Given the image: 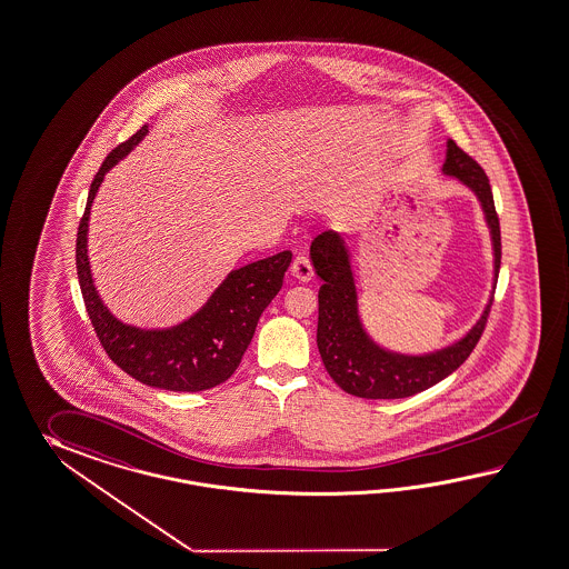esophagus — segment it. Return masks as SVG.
<instances>
[{"label": "esophagus", "mask_w": 569, "mask_h": 569, "mask_svg": "<svg viewBox=\"0 0 569 569\" xmlns=\"http://www.w3.org/2000/svg\"><path fill=\"white\" fill-rule=\"evenodd\" d=\"M291 276L298 279V281H310L312 276H315V271H312V264H310V259L306 257V254H298L296 259H293V263H291Z\"/></svg>", "instance_id": "obj_1"}]
</instances>
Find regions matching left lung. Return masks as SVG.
Masks as SVG:
<instances>
[{"instance_id":"obj_1","label":"left lung","mask_w":569,"mask_h":569,"mask_svg":"<svg viewBox=\"0 0 569 569\" xmlns=\"http://www.w3.org/2000/svg\"><path fill=\"white\" fill-rule=\"evenodd\" d=\"M442 174L457 179L477 197L489 230L493 254L491 293L483 306V312L471 329L455 341L423 353H409L382 346L361 320L360 296L343 236L327 232L315 238L310 247V259L322 281L317 329L320 358L335 382L353 397L405 399L433 387L460 368L483 333L487 315L493 302L501 259V238L493 194L483 168L469 153L462 152L452 139L446 141Z\"/></svg>"}]
</instances>
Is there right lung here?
<instances>
[{
	"label": "right lung",
	"instance_id": "obj_1",
	"mask_svg": "<svg viewBox=\"0 0 569 569\" xmlns=\"http://www.w3.org/2000/svg\"><path fill=\"white\" fill-rule=\"evenodd\" d=\"M143 126L117 146L90 184L88 203L78 228L76 267L83 302L98 339L123 372L148 387L199 392L234 375L264 308L278 296L291 263L290 250L232 269L211 291L208 302L189 319L162 329H143L117 319L98 296L88 259V222L107 172L148 136Z\"/></svg>",
	"mask_w": 569,
	"mask_h": 569
}]
</instances>
